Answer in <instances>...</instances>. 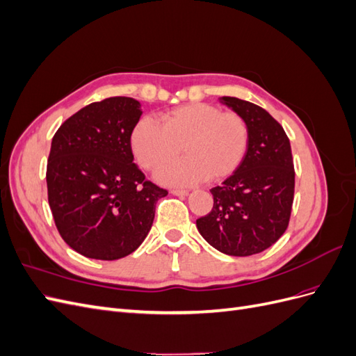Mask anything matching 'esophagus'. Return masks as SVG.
<instances>
[{
    "label": "esophagus",
    "mask_w": 356,
    "mask_h": 356,
    "mask_svg": "<svg viewBox=\"0 0 356 356\" xmlns=\"http://www.w3.org/2000/svg\"><path fill=\"white\" fill-rule=\"evenodd\" d=\"M170 193H172V195H174V196H179V197L188 196V191H187V190H172Z\"/></svg>",
    "instance_id": "1"
}]
</instances>
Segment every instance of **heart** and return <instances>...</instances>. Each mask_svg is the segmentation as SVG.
<instances>
[{
  "label": "heart",
  "instance_id": "1",
  "mask_svg": "<svg viewBox=\"0 0 356 356\" xmlns=\"http://www.w3.org/2000/svg\"><path fill=\"white\" fill-rule=\"evenodd\" d=\"M132 152L144 169L156 172L174 160L181 147L184 159L161 170L168 186L221 181L239 168L248 145L243 118L209 104H188L160 115V124L144 118L131 138Z\"/></svg>",
  "mask_w": 356,
  "mask_h": 356
}]
</instances>
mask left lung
<instances>
[{"label": "left lung", "mask_w": 356, "mask_h": 356, "mask_svg": "<svg viewBox=\"0 0 356 356\" xmlns=\"http://www.w3.org/2000/svg\"><path fill=\"white\" fill-rule=\"evenodd\" d=\"M220 101L248 127L246 154L234 174L211 190L212 211L196 221L215 250L233 257L263 252L285 233L294 200L289 139L261 106L232 96Z\"/></svg>", "instance_id": "left-lung-1"}]
</instances>
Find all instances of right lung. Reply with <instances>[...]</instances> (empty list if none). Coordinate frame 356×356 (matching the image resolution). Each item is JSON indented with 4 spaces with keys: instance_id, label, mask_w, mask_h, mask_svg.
Wrapping results in <instances>:
<instances>
[{
    "instance_id": "add662e5",
    "label": "right lung",
    "mask_w": 356,
    "mask_h": 356,
    "mask_svg": "<svg viewBox=\"0 0 356 356\" xmlns=\"http://www.w3.org/2000/svg\"><path fill=\"white\" fill-rule=\"evenodd\" d=\"M141 115L136 99L114 96L71 115L51 139L46 179L53 220L67 245L88 258L132 254L168 195L134 163L131 136Z\"/></svg>"
}]
</instances>
